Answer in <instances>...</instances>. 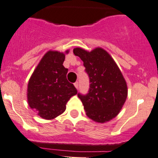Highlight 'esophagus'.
<instances>
[{
	"label": "esophagus",
	"mask_w": 158,
	"mask_h": 158,
	"mask_svg": "<svg viewBox=\"0 0 158 158\" xmlns=\"http://www.w3.org/2000/svg\"><path fill=\"white\" fill-rule=\"evenodd\" d=\"M74 86H75V87L76 88V89H78V88H79V82H75Z\"/></svg>",
	"instance_id": "34e87169"
}]
</instances>
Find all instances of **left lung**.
<instances>
[{
    "instance_id": "left-lung-1",
    "label": "left lung",
    "mask_w": 158,
    "mask_h": 158,
    "mask_svg": "<svg viewBox=\"0 0 158 158\" xmlns=\"http://www.w3.org/2000/svg\"><path fill=\"white\" fill-rule=\"evenodd\" d=\"M83 61L89 76L88 94H78L86 114L94 122L104 123L120 112L128 95L126 80L114 59L101 48L89 52L80 48L73 49Z\"/></svg>"
}]
</instances>
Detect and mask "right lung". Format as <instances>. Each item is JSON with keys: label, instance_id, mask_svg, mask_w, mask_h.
<instances>
[{"label": "right lung", "instance_id": "add662e5", "mask_svg": "<svg viewBox=\"0 0 158 158\" xmlns=\"http://www.w3.org/2000/svg\"><path fill=\"white\" fill-rule=\"evenodd\" d=\"M64 58V53L48 51L29 80L28 104L44 119L51 120L62 114L69 99L77 94L74 85L66 78L68 69L63 65Z\"/></svg>", "mask_w": 158, "mask_h": 158}]
</instances>
